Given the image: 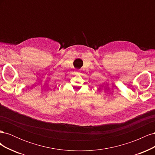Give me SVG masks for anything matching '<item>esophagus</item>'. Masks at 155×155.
Masks as SVG:
<instances>
[{
  "label": "esophagus",
  "mask_w": 155,
  "mask_h": 155,
  "mask_svg": "<svg viewBox=\"0 0 155 155\" xmlns=\"http://www.w3.org/2000/svg\"><path fill=\"white\" fill-rule=\"evenodd\" d=\"M74 73L76 74H79V70H75V71H74Z\"/></svg>",
  "instance_id": "34e87169"
}]
</instances>
